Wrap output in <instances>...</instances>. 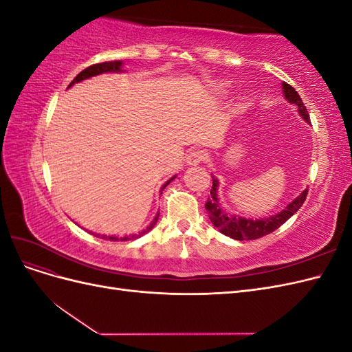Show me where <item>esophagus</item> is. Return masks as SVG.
Masks as SVG:
<instances>
[{
    "label": "esophagus",
    "mask_w": 352,
    "mask_h": 352,
    "mask_svg": "<svg viewBox=\"0 0 352 352\" xmlns=\"http://www.w3.org/2000/svg\"><path fill=\"white\" fill-rule=\"evenodd\" d=\"M206 154L202 151H192L186 155V164L188 166H198L199 163L204 162Z\"/></svg>",
    "instance_id": "obj_1"
}]
</instances>
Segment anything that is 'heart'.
<instances>
[{"label":"heart","instance_id":"b5f03b06","mask_svg":"<svg viewBox=\"0 0 352 352\" xmlns=\"http://www.w3.org/2000/svg\"><path fill=\"white\" fill-rule=\"evenodd\" d=\"M229 88H230V83H228V82H225V83L221 85V91H223V92H226Z\"/></svg>","mask_w":352,"mask_h":352}]
</instances>
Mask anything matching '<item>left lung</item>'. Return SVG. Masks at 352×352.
Returning a JSON list of instances; mask_svg holds the SVG:
<instances>
[{
    "instance_id": "obj_1",
    "label": "left lung",
    "mask_w": 352,
    "mask_h": 352,
    "mask_svg": "<svg viewBox=\"0 0 352 352\" xmlns=\"http://www.w3.org/2000/svg\"><path fill=\"white\" fill-rule=\"evenodd\" d=\"M282 91H283L285 100L289 104L296 105L300 116L307 123H310V116H308V111L305 109L301 97L298 95V92L291 87V85H287L285 82L282 83ZM217 189H219V180L212 176V186L210 190L211 195L206 202V210L208 212V217L212 225H214V228L219 229L220 233L236 241H251V239L263 238L265 235H269V233H272L273 230L280 228L287 219H291L295 212L301 208L308 192V189H304L300 195H298L295 199H292L282 211L278 212V214L263 217V219H251V217H241L238 214H228V212L221 208L219 195H217Z\"/></svg>"
}]
</instances>
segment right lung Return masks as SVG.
Instances as JSON below:
<instances>
[{"label":"right lung","mask_w":352,"mask_h":352,"mask_svg":"<svg viewBox=\"0 0 352 352\" xmlns=\"http://www.w3.org/2000/svg\"><path fill=\"white\" fill-rule=\"evenodd\" d=\"M123 61H120V60H116V61H105V63H98V65H92V66H89V67H87L85 70H82L76 78H74L72 82H70V85H69V88L70 87H73L74 83H79V82H82V80H87V79H89V78H92V76H98V74H102V73H120V72H124L123 69ZM176 177V175L173 176V177H170L167 182L162 186V190L172 182V180ZM158 216H160V212H157L155 214V217L153 219V221L150 223V226H146V229H144V230H141L140 233H138V235H131V236H123V238H117V236H105V235H102V238H109L110 241H117V239H122V241H127V239H135V238H138V236H142V235H145L146 232H150L154 226H155V223H157V220H158ZM97 236H100V235H97Z\"/></svg>","instance_id":"add662e5"}]
</instances>
